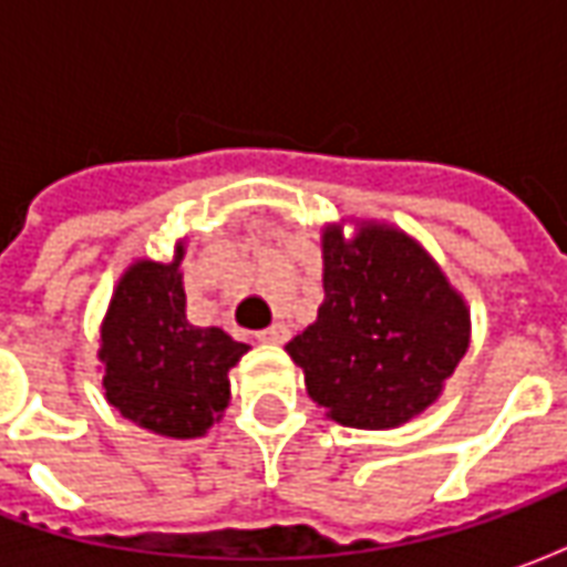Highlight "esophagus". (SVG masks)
<instances>
[{
	"label": "esophagus",
	"mask_w": 567,
	"mask_h": 567,
	"mask_svg": "<svg viewBox=\"0 0 567 567\" xmlns=\"http://www.w3.org/2000/svg\"><path fill=\"white\" fill-rule=\"evenodd\" d=\"M260 343H285L288 340V328H285L282 321H276V324H270V328H264V331L258 333Z\"/></svg>",
	"instance_id": "1"
}]
</instances>
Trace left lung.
I'll list each match as a JSON object with an SVG mask.
<instances>
[{
  "mask_svg": "<svg viewBox=\"0 0 567 567\" xmlns=\"http://www.w3.org/2000/svg\"><path fill=\"white\" fill-rule=\"evenodd\" d=\"M467 307L401 230L368 224L355 239L324 230V303L288 343L309 398L349 427L419 416L467 352Z\"/></svg>",
  "mask_w": 567,
  "mask_h": 567,
  "instance_id": "8db88e82",
  "label": "left lung"
}]
</instances>
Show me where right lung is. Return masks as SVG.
<instances>
[{"mask_svg":"<svg viewBox=\"0 0 567 567\" xmlns=\"http://www.w3.org/2000/svg\"><path fill=\"white\" fill-rule=\"evenodd\" d=\"M182 248L173 264H133L109 303L100 361L105 398L117 413L163 437L206 434L230 401L227 370L246 355L221 328L185 316Z\"/></svg>","mask_w":567,"mask_h":567,"instance_id":"right-lung-1","label":"right lung"}]
</instances>
